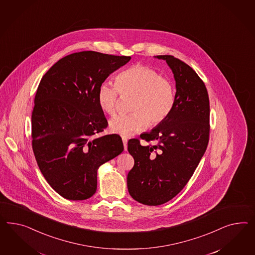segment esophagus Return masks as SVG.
<instances>
[{"mask_svg":"<svg viewBox=\"0 0 255 255\" xmlns=\"http://www.w3.org/2000/svg\"><path fill=\"white\" fill-rule=\"evenodd\" d=\"M123 142H124V149L126 150V149H127V142H128V139L126 137H123Z\"/></svg>","mask_w":255,"mask_h":255,"instance_id":"1","label":"esophagus"}]
</instances>
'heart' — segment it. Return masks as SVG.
<instances>
[{
  "label": "heart",
  "mask_w": 255,
  "mask_h": 255,
  "mask_svg": "<svg viewBox=\"0 0 255 255\" xmlns=\"http://www.w3.org/2000/svg\"><path fill=\"white\" fill-rule=\"evenodd\" d=\"M120 95L132 97L129 114H119L110 121L111 131L131 136L147 125L156 126L171 114L175 104V89L172 82L151 67L136 64L115 78V85L101 83L97 92L100 109L112 115L116 112Z\"/></svg>",
  "instance_id": "heart-1"
}]
</instances>
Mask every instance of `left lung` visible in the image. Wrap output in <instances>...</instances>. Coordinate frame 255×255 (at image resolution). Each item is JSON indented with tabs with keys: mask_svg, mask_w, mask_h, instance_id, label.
<instances>
[{
	"mask_svg": "<svg viewBox=\"0 0 255 255\" xmlns=\"http://www.w3.org/2000/svg\"><path fill=\"white\" fill-rule=\"evenodd\" d=\"M157 57L166 60L174 76V108L164 122L140 135L148 145H141L137 138L128 141L134 159L127 176L128 191L133 200L149 206L172 200L186 186L206 151L210 135V101L202 80L172 55Z\"/></svg>",
	"mask_w": 255,
	"mask_h": 255,
	"instance_id": "1",
	"label": "left lung"
}]
</instances>
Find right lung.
<instances>
[{"mask_svg":"<svg viewBox=\"0 0 255 255\" xmlns=\"http://www.w3.org/2000/svg\"><path fill=\"white\" fill-rule=\"evenodd\" d=\"M130 59L83 51L63 57L41 78L31 115L32 149L47 183L67 200L91 198L99 166L124 151L119 134L96 136L109 124L97 92Z\"/></svg>","mask_w":255,"mask_h":255,"instance_id":"right-lung-1","label":"right lung"}]
</instances>
